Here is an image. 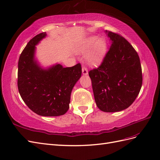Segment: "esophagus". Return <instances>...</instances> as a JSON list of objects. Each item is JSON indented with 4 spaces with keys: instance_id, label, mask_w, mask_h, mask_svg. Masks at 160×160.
<instances>
[{
    "instance_id": "34e87169",
    "label": "esophagus",
    "mask_w": 160,
    "mask_h": 160,
    "mask_svg": "<svg viewBox=\"0 0 160 160\" xmlns=\"http://www.w3.org/2000/svg\"><path fill=\"white\" fill-rule=\"evenodd\" d=\"M82 74H83L84 75L88 74V70H87V68H86V67L83 66V67H82Z\"/></svg>"
}]
</instances>
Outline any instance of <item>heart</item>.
<instances>
[{
    "label": "heart",
    "instance_id": "obj_1",
    "mask_svg": "<svg viewBox=\"0 0 160 160\" xmlns=\"http://www.w3.org/2000/svg\"><path fill=\"white\" fill-rule=\"evenodd\" d=\"M92 46V48L87 54L86 59L89 63L95 64L102 60L106 52L107 45L102 39H98L96 36H91L84 39L80 43L78 52H84Z\"/></svg>",
    "mask_w": 160,
    "mask_h": 160
}]
</instances>
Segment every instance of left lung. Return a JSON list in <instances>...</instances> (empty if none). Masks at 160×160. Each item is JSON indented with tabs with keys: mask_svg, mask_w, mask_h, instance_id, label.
Here are the masks:
<instances>
[{
	"mask_svg": "<svg viewBox=\"0 0 160 160\" xmlns=\"http://www.w3.org/2000/svg\"><path fill=\"white\" fill-rule=\"evenodd\" d=\"M111 46L100 65L89 71L94 100L104 112L124 110L133 103L142 86L138 53L122 36L107 31Z\"/></svg>",
	"mask_w": 160,
	"mask_h": 160,
	"instance_id": "1",
	"label": "left lung"
}]
</instances>
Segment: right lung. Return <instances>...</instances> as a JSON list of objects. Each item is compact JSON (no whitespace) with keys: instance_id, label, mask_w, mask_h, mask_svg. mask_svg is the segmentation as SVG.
Listing matches in <instances>:
<instances>
[{"instance_id":"add662e5","label":"right lung","mask_w":160,"mask_h":160,"mask_svg":"<svg viewBox=\"0 0 160 160\" xmlns=\"http://www.w3.org/2000/svg\"><path fill=\"white\" fill-rule=\"evenodd\" d=\"M46 36L45 32L32 38L18 62L17 86L32 111L41 116H60L68 111L72 90L82 74L81 64L63 68L58 64L42 70L34 61L35 45Z\"/></svg>"}]
</instances>
